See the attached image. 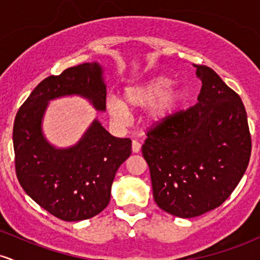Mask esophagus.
Masks as SVG:
<instances>
[{"label": "esophagus", "instance_id": "1", "mask_svg": "<svg viewBox=\"0 0 260 260\" xmlns=\"http://www.w3.org/2000/svg\"><path fill=\"white\" fill-rule=\"evenodd\" d=\"M140 147H142V144L139 143V140L133 139V142H132V151H133V153H139Z\"/></svg>", "mask_w": 260, "mask_h": 260}]
</instances>
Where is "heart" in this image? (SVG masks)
<instances>
[{
  "label": "heart",
  "instance_id": "heart-1",
  "mask_svg": "<svg viewBox=\"0 0 260 260\" xmlns=\"http://www.w3.org/2000/svg\"><path fill=\"white\" fill-rule=\"evenodd\" d=\"M171 84V79L156 77L144 84L129 86L124 90V104L111 98L107 101V110L115 121L126 122L129 116L127 107L138 109L153 104L149 111V120L153 123H161L175 111L181 100V91L170 89Z\"/></svg>",
  "mask_w": 260,
  "mask_h": 260
}]
</instances>
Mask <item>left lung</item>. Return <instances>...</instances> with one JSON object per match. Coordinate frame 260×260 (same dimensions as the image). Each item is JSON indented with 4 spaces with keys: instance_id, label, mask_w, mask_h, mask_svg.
Listing matches in <instances>:
<instances>
[{
    "instance_id": "left-lung-1",
    "label": "left lung",
    "mask_w": 260,
    "mask_h": 260,
    "mask_svg": "<svg viewBox=\"0 0 260 260\" xmlns=\"http://www.w3.org/2000/svg\"><path fill=\"white\" fill-rule=\"evenodd\" d=\"M196 67L202 80L198 103L149 127L142 147L155 203L186 219L220 207L231 196L252 150L240 95L210 67Z\"/></svg>"
}]
</instances>
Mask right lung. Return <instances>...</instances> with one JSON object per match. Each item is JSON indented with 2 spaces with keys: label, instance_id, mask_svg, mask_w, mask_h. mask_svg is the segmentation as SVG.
<instances>
[{
  "label": "right lung",
  "instance_id": "1",
  "mask_svg": "<svg viewBox=\"0 0 260 260\" xmlns=\"http://www.w3.org/2000/svg\"><path fill=\"white\" fill-rule=\"evenodd\" d=\"M98 63H82L45 78L19 107L13 126L14 165L20 186L34 202L64 221H80L107 207L116 172L132 151V140L116 138L98 121L76 147L52 148L41 134L47 101L62 95L88 98L106 109V86Z\"/></svg>",
  "mask_w": 260,
  "mask_h": 260
}]
</instances>
